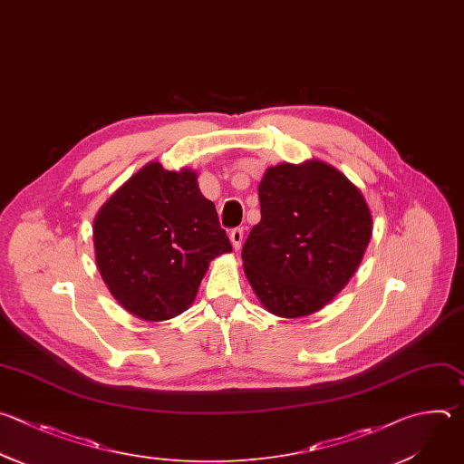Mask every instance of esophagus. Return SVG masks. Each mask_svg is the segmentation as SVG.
I'll use <instances>...</instances> for the list:
<instances>
[{
	"instance_id": "obj_1",
	"label": "esophagus",
	"mask_w": 464,
	"mask_h": 464,
	"mask_svg": "<svg viewBox=\"0 0 464 464\" xmlns=\"http://www.w3.org/2000/svg\"><path fill=\"white\" fill-rule=\"evenodd\" d=\"M242 238H244V229H242V227H237V229H233V231L229 233V240H231V244H233V249H235V251H238V249H240V246H242Z\"/></svg>"
}]
</instances>
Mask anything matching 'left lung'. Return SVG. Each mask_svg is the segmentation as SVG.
Segmentation results:
<instances>
[{
	"mask_svg": "<svg viewBox=\"0 0 464 464\" xmlns=\"http://www.w3.org/2000/svg\"><path fill=\"white\" fill-rule=\"evenodd\" d=\"M260 222L242 260L266 310L282 319L312 315L350 282L372 238L361 189L321 160L278 164L258 186Z\"/></svg>",
	"mask_w": 464,
	"mask_h": 464,
	"instance_id": "8db88e82",
	"label": "left lung"
}]
</instances>
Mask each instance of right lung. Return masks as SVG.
Wrapping results in <instances>:
<instances>
[{"mask_svg": "<svg viewBox=\"0 0 464 464\" xmlns=\"http://www.w3.org/2000/svg\"><path fill=\"white\" fill-rule=\"evenodd\" d=\"M96 267L123 310L162 323L193 304L209 262L231 251L193 169L149 162L96 213Z\"/></svg>", "mask_w": 464, "mask_h": 464, "instance_id": "1", "label": "right lung"}]
</instances>
